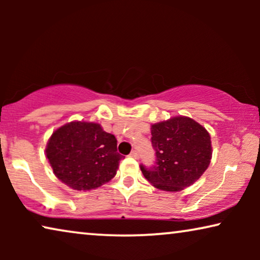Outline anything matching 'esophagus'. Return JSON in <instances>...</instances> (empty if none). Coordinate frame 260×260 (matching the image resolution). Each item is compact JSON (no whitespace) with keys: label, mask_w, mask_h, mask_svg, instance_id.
<instances>
[{"label":"esophagus","mask_w":260,"mask_h":260,"mask_svg":"<svg viewBox=\"0 0 260 260\" xmlns=\"http://www.w3.org/2000/svg\"><path fill=\"white\" fill-rule=\"evenodd\" d=\"M130 156H131V157H134V158H138V151L137 150L131 151L130 152Z\"/></svg>","instance_id":"1"}]
</instances>
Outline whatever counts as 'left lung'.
<instances>
[{
	"label": "left lung",
	"instance_id": "obj_1",
	"mask_svg": "<svg viewBox=\"0 0 260 260\" xmlns=\"http://www.w3.org/2000/svg\"><path fill=\"white\" fill-rule=\"evenodd\" d=\"M151 144L156 151L155 166L141 165V170L158 189L179 191L189 187L211 163V136L189 117H174L151 125Z\"/></svg>",
	"mask_w": 260,
	"mask_h": 260
}]
</instances>
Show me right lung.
<instances>
[{
	"label": "right lung",
	"instance_id": "1",
	"mask_svg": "<svg viewBox=\"0 0 260 260\" xmlns=\"http://www.w3.org/2000/svg\"><path fill=\"white\" fill-rule=\"evenodd\" d=\"M46 157L61 182L90 190L115 177L123 156L117 152L116 137L99 124L71 122L52 134Z\"/></svg>",
	"mask_w": 260,
	"mask_h": 260
}]
</instances>
